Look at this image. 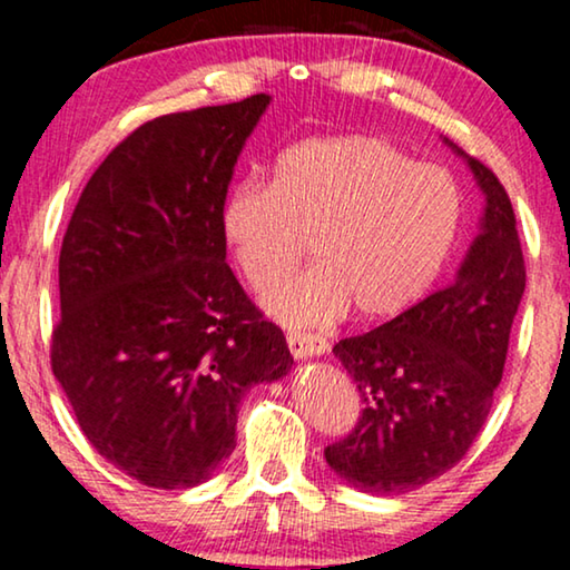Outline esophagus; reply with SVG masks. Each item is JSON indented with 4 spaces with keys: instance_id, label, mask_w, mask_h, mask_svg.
Segmentation results:
<instances>
[{
    "instance_id": "esophagus-1",
    "label": "esophagus",
    "mask_w": 570,
    "mask_h": 570,
    "mask_svg": "<svg viewBox=\"0 0 570 570\" xmlns=\"http://www.w3.org/2000/svg\"><path fill=\"white\" fill-rule=\"evenodd\" d=\"M287 347L295 357H308V355H324L326 353V340L311 332H287Z\"/></svg>"
}]
</instances>
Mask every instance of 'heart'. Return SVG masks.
<instances>
[{
    "instance_id": "heart-1",
    "label": "heart",
    "mask_w": 570,
    "mask_h": 570,
    "mask_svg": "<svg viewBox=\"0 0 570 570\" xmlns=\"http://www.w3.org/2000/svg\"><path fill=\"white\" fill-rule=\"evenodd\" d=\"M456 178L373 135L311 137L285 150L275 178L244 181L223 207L240 275L267 291L311 254L318 264L277 285L267 308L287 324H324L353 306L392 318L423 298L462 230Z\"/></svg>"
}]
</instances>
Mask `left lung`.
<instances>
[{
  "label": "left lung",
  "instance_id": "left-lung-1",
  "mask_svg": "<svg viewBox=\"0 0 570 570\" xmlns=\"http://www.w3.org/2000/svg\"><path fill=\"white\" fill-rule=\"evenodd\" d=\"M464 158L485 191V217L454 283L334 345L363 412L324 456L363 493H407L462 462L501 384L527 267L503 184L485 163Z\"/></svg>",
  "mask_w": 570,
  "mask_h": 570
}]
</instances>
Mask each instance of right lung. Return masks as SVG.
Here are the masks:
<instances>
[{
  "instance_id": "right-lung-1",
  "label": "right lung",
  "mask_w": 570,
  "mask_h": 570,
  "mask_svg": "<svg viewBox=\"0 0 570 570\" xmlns=\"http://www.w3.org/2000/svg\"><path fill=\"white\" fill-rule=\"evenodd\" d=\"M267 106L256 92L137 127L61 240L51 371L92 449L147 488L205 482L236 449L244 394L293 365L225 262V194Z\"/></svg>"
}]
</instances>
